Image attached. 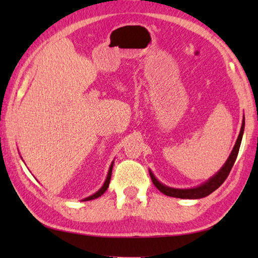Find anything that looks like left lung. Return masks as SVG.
Wrapping results in <instances>:
<instances>
[{"label": "left lung", "mask_w": 258, "mask_h": 258, "mask_svg": "<svg viewBox=\"0 0 258 258\" xmlns=\"http://www.w3.org/2000/svg\"><path fill=\"white\" fill-rule=\"evenodd\" d=\"M244 128H245V117H243L242 127H240L238 138L236 140V143H235V145L233 147V151L231 152V154H229V156L227 158V161L221 167L220 171H218L215 175H213L211 178H208L205 183H203V184L196 186V187H193V188L169 187V186L162 184L160 180H158L154 176V174H153L152 171L150 169V175H151L152 182L154 183V185L156 186V188L160 191H162L163 194H165L167 196H171V197H177V199L199 200V199H203V197H206L207 195H210L211 193H213L214 190L220 187V186L224 183V180L227 178L229 172H231L234 163H235V161H236L240 143H242Z\"/></svg>", "instance_id": "8db88e82"}]
</instances>
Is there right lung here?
Wrapping results in <instances>:
<instances>
[{
    "label": "right lung",
    "mask_w": 258,
    "mask_h": 258,
    "mask_svg": "<svg viewBox=\"0 0 258 258\" xmlns=\"http://www.w3.org/2000/svg\"><path fill=\"white\" fill-rule=\"evenodd\" d=\"M113 164H114V161L112 162L111 166H109L108 168V173H107V176H106V179L105 182H104V184L102 185V187L98 189L96 193H94L93 195L89 196V197H85V199L83 200V202H86V201H91V200H94V199H97V197H100L101 195H103L104 193H105V190L108 188V185H109V180H111V176H112V169H113Z\"/></svg>",
    "instance_id": "obj_1"
}]
</instances>
